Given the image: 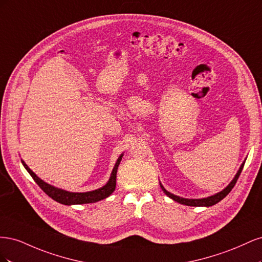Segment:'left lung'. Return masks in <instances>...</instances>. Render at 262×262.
Listing matches in <instances>:
<instances>
[{
	"label": "left lung",
	"instance_id": "8db88e82",
	"mask_svg": "<svg viewBox=\"0 0 262 262\" xmlns=\"http://www.w3.org/2000/svg\"><path fill=\"white\" fill-rule=\"evenodd\" d=\"M244 165H245V162L242 164V166L239 167L238 171H237V173H236V176L234 177V179H233L231 182H229V185H228L225 189H223L221 192H219V193H216V194H213V195L208 196V198H203V199H185V198H181V196H178V195H175V194L170 193L169 191H167V190H166V189L162 186V184H160V185H161V188H162V190H163L164 193H165L166 195H168V196L170 198V199H172L173 201H176V202H178V203H180V204L189 205V207H212V205L216 204V203L220 202L221 200H223L224 198H225L229 192H231V190L234 188L235 184L237 182V179H238V177H239V175H241V172H242V170H243V168H244Z\"/></svg>",
	"mask_w": 262,
	"mask_h": 262
}]
</instances>
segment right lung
I'll return each mask as SVG.
<instances>
[{"label": "right lung", "mask_w": 262, "mask_h": 262, "mask_svg": "<svg viewBox=\"0 0 262 262\" xmlns=\"http://www.w3.org/2000/svg\"><path fill=\"white\" fill-rule=\"evenodd\" d=\"M122 156H123V154L119 156V158L117 160L115 167L112 171V175H110V178H109L107 184L104 187H101L96 190H93V191H89V192H70V191H66V190H63V189L55 188L49 184H47V182H45L43 180L39 178L36 173L25 164V162L21 161V163L24 165V167H25L26 170L29 172V175L33 177V179L37 182V185L40 187L43 190V192L48 194L51 199H53L54 201H57L61 204L72 205V204L94 203V202L100 201L102 199H106L107 196L112 194L116 189L117 170H118L119 164H120V162L122 160Z\"/></svg>", "instance_id": "1"}]
</instances>
